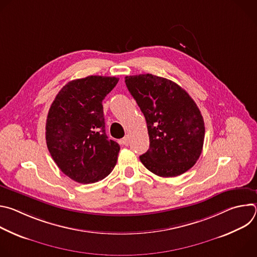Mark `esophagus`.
I'll return each mask as SVG.
<instances>
[{"label": "esophagus", "mask_w": 257, "mask_h": 257, "mask_svg": "<svg viewBox=\"0 0 257 257\" xmlns=\"http://www.w3.org/2000/svg\"><path fill=\"white\" fill-rule=\"evenodd\" d=\"M120 143H121L122 145L127 146V145L129 144V137H128V136H125V137L120 141Z\"/></svg>", "instance_id": "1"}]
</instances>
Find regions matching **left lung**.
<instances>
[{
    "mask_svg": "<svg viewBox=\"0 0 257 257\" xmlns=\"http://www.w3.org/2000/svg\"><path fill=\"white\" fill-rule=\"evenodd\" d=\"M126 86L143 113L150 149L139 157L160 177H176L191 169L204 141V122L191 96L177 83L153 74L125 77Z\"/></svg>",
    "mask_w": 257,
    "mask_h": 257,
    "instance_id": "obj_1",
    "label": "left lung"
}]
</instances>
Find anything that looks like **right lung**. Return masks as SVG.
Segmentation results:
<instances>
[{
  "instance_id": "obj_1",
  "label": "right lung",
  "mask_w": 257,
  "mask_h": 257,
  "mask_svg": "<svg viewBox=\"0 0 257 257\" xmlns=\"http://www.w3.org/2000/svg\"><path fill=\"white\" fill-rule=\"evenodd\" d=\"M118 81L106 76L72 80L50 107L48 150L59 169L82 184L104 179L117 164L120 145L105 134L102 100Z\"/></svg>"
}]
</instances>
